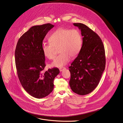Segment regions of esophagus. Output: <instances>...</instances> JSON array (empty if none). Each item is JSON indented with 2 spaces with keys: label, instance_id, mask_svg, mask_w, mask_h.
<instances>
[{
  "label": "esophagus",
  "instance_id": "obj_1",
  "mask_svg": "<svg viewBox=\"0 0 123 123\" xmlns=\"http://www.w3.org/2000/svg\"><path fill=\"white\" fill-rule=\"evenodd\" d=\"M65 68H59V70H60V71H63Z\"/></svg>",
  "mask_w": 123,
  "mask_h": 123
}]
</instances>
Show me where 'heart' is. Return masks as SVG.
Instances as JSON below:
<instances>
[{
    "label": "heart",
    "instance_id": "obj_1",
    "mask_svg": "<svg viewBox=\"0 0 123 123\" xmlns=\"http://www.w3.org/2000/svg\"><path fill=\"white\" fill-rule=\"evenodd\" d=\"M50 43L42 45L44 55L49 59H53L56 53V49H59L61 53L52 62L55 67H62L69 62L70 57L75 58L80 53L82 43L80 32L77 29L60 28L49 37Z\"/></svg>",
    "mask_w": 123,
    "mask_h": 123
}]
</instances>
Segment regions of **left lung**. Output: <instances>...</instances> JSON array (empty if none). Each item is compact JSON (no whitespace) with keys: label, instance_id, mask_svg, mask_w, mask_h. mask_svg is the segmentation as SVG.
I'll return each instance as SVG.
<instances>
[{"label":"left lung","instance_id":"left-lung-1","mask_svg":"<svg viewBox=\"0 0 123 123\" xmlns=\"http://www.w3.org/2000/svg\"><path fill=\"white\" fill-rule=\"evenodd\" d=\"M73 25L81 30L83 43L78 56L68 67L69 85L73 92L84 95L92 92L100 82L105 67V49L95 31L82 23Z\"/></svg>","mask_w":123,"mask_h":123}]
</instances>
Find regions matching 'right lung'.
<instances>
[{
  "mask_svg": "<svg viewBox=\"0 0 123 123\" xmlns=\"http://www.w3.org/2000/svg\"><path fill=\"white\" fill-rule=\"evenodd\" d=\"M54 26L46 23L31 27L19 38L15 51L19 81L24 89L36 98L46 97L53 91L54 79L60 72L57 68L43 72L46 65L43 41Z\"/></svg>",
  "mask_w": 123,
  "mask_h": 123,
  "instance_id": "right-lung-1",
  "label": "right lung"
}]
</instances>
